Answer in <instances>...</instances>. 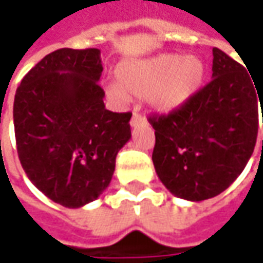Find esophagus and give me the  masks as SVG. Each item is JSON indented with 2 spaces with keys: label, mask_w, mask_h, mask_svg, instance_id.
Listing matches in <instances>:
<instances>
[{
  "label": "esophagus",
  "mask_w": 263,
  "mask_h": 263,
  "mask_svg": "<svg viewBox=\"0 0 263 263\" xmlns=\"http://www.w3.org/2000/svg\"><path fill=\"white\" fill-rule=\"evenodd\" d=\"M140 123H146V119H144V116H141L138 111H134L131 119V126H137Z\"/></svg>",
  "instance_id": "1"
}]
</instances>
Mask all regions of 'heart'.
Returning a JSON list of instances; mask_svg holds the SVG:
<instances>
[{
	"label": "heart",
	"instance_id": "obj_1",
	"mask_svg": "<svg viewBox=\"0 0 263 263\" xmlns=\"http://www.w3.org/2000/svg\"><path fill=\"white\" fill-rule=\"evenodd\" d=\"M117 83L107 85V93L117 104L128 95L147 98L159 111H173L192 98L205 79V64L196 56L162 53L125 61L117 68Z\"/></svg>",
	"mask_w": 263,
	"mask_h": 263
}]
</instances>
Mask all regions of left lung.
Returning <instances> with one entry per match:
<instances>
[{
  "mask_svg": "<svg viewBox=\"0 0 263 263\" xmlns=\"http://www.w3.org/2000/svg\"><path fill=\"white\" fill-rule=\"evenodd\" d=\"M246 68L213 49V80L168 115H152L153 165L178 198L204 201L228 189L255 150L263 92Z\"/></svg>",
  "mask_w": 263,
  "mask_h": 263,
  "instance_id": "1",
  "label": "left lung"
}]
</instances>
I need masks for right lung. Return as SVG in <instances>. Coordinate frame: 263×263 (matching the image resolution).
I'll return each mask as SVG.
<instances>
[{"instance_id": "add662e5", "label": "right lung", "mask_w": 263, "mask_h": 263, "mask_svg": "<svg viewBox=\"0 0 263 263\" xmlns=\"http://www.w3.org/2000/svg\"><path fill=\"white\" fill-rule=\"evenodd\" d=\"M100 49H59L21 82L13 120L19 161L32 184L56 204L79 209L113 177L131 138L132 113L104 105Z\"/></svg>"}]
</instances>
